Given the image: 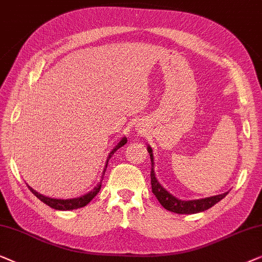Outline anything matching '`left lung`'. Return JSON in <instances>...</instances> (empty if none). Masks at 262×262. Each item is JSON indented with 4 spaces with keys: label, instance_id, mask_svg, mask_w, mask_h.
I'll return each mask as SVG.
<instances>
[{
    "label": "left lung",
    "instance_id": "obj_1",
    "mask_svg": "<svg viewBox=\"0 0 262 262\" xmlns=\"http://www.w3.org/2000/svg\"><path fill=\"white\" fill-rule=\"evenodd\" d=\"M148 150L150 161H152V168H150V184H152V191L154 196L157 197V200L159 201V203L164 206L165 209L168 211L176 212V213H197L208 210L209 208L219 203L221 200H223L227 196L228 192H224L222 194H217V196H211L202 198V200H193V201H183L178 200V198L173 196L164 189L158 182L156 173H154V157H153V150L150 147H147Z\"/></svg>",
    "mask_w": 262,
    "mask_h": 262
}]
</instances>
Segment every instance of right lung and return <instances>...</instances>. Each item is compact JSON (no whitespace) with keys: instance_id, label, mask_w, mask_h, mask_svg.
<instances>
[{"instance_id":"add662e5","label":"right lung","mask_w":262,"mask_h":262,"mask_svg":"<svg viewBox=\"0 0 262 262\" xmlns=\"http://www.w3.org/2000/svg\"><path fill=\"white\" fill-rule=\"evenodd\" d=\"M127 143V138H122L120 140V142L117 143V145L114 147L112 152L109 153V157L108 159H106V163H105V166L104 169H103V173H102V177L101 179L103 180V177H104V173H105V169L106 166H108V161L110 158L113 157V154L116 152L117 149L121 148V147L124 146ZM102 180L98 183L97 186H95L93 190L90 191V192H88L86 194H84V196H80V197H77V198H71V200H57V198H50V197H46L43 196V194L36 192L34 189H32L31 186H28V189L32 191V193L34 194L39 198L40 201L43 202V203L47 204L51 208L56 209V210H73V209H79V208H83V206H85L86 204H89L91 201H93V198L96 196L99 192V190H101V186H102Z\"/></svg>"}]
</instances>
